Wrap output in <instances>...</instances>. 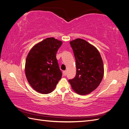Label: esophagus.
Listing matches in <instances>:
<instances>
[{"label": "esophagus", "instance_id": "1", "mask_svg": "<svg viewBox=\"0 0 129 129\" xmlns=\"http://www.w3.org/2000/svg\"><path fill=\"white\" fill-rule=\"evenodd\" d=\"M63 75H64V76H66V75H67V72H66V71H63Z\"/></svg>", "mask_w": 129, "mask_h": 129}]
</instances>
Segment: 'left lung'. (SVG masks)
Segmentation results:
<instances>
[{"instance_id":"obj_1","label":"left lung","mask_w":129,"mask_h":129,"mask_svg":"<svg viewBox=\"0 0 129 129\" xmlns=\"http://www.w3.org/2000/svg\"><path fill=\"white\" fill-rule=\"evenodd\" d=\"M70 44L76 60V74L69 82L78 94L87 95L98 87L102 80V57L96 48L84 40L76 39Z\"/></svg>"}]
</instances>
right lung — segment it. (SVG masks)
Instances as JSON below:
<instances>
[{
    "label": "right lung",
    "instance_id": "obj_1",
    "mask_svg": "<svg viewBox=\"0 0 129 129\" xmlns=\"http://www.w3.org/2000/svg\"><path fill=\"white\" fill-rule=\"evenodd\" d=\"M62 44L54 38H47L35 45L27 56L26 76L31 87L38 92H51L61 79L56 54Z\"/></svg>",
    "mask_w": 129,
    "mask_h": 129
}]
</instances>
